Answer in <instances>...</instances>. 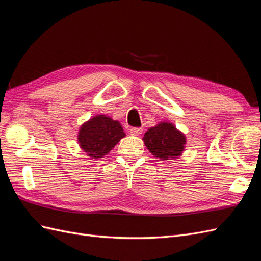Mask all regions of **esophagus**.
<instances>
[{
	"label": "esophagus",
	"mask_w": 261,
	"mask_h": 261,
	"mask_svg": "<svg viewBox=\"0 0 261 261\" xmlns=\"http://www.w3.org/2000/svg\"><path fill=\"white\" fill-rule=\"evenodd\" d=\"M132 135H135V136H139L140 134H143V128L141 127H132L129 129Z\"/></svg>",
	"instance_id": "obj_1"
}]
</instances>
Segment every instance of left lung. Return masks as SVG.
Returning a JSON list of instances; mask_svg holds the SVG:
<instances>
[{
  "mask_svg": "<svg viewBox=\"0 0 261 261\" xmlns=\"http://www.w3.org/2000/svg\"><path fill=\"white\" fill-rule=\"evenodd\" d=\"M148 150L161 160H175L184 151L186 137L173 124L162 122L149 128L143 138Z\"/></svg>",
  "mask_w": 261,
  "mask_h": 261,
  "instance_id": "left-lung-1",
  "label": "left lung"
}]
</instances>
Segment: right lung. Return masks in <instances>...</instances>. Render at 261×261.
I'll use <instances>...</instances> for the list:
<instances>
[{
    "mask_svg": "<svg viewBox=\"0 0 261 261\" xmlns=\"http://www.w3.org/2000/svg\"><path fill=\"white\" fill-rule=\"evenodd\" d=\"M125 137L122 125L106 115L93 116L82 125L78 133V143L84 152L92 159L108 154Z\"/></svg>",
    "mask_w": 261,
    "mask_h": 261,
    "instance_id": "add662e5",
    "label": "right lung"
}]
</instances>
